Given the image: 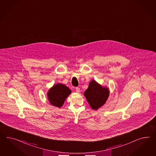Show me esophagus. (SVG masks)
<instances>
[{"label":"esophagus","mask_w":156,"mask_h":156,"mask_svg":"<svg viewBox=\"0 0 156 156\" xmlns=\"http://www.w3.org/2000/svg\"><path fill=\"white\" fill-rule=\"evenodd\" d=\"M76 93H80V88H79V87H76Z\"/></svg>","instance_id":"1"}]
</instances>
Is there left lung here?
<instances>
[{
  "label": "left lung",
  "instance_id": "8db88e82",
  "mask_svg": "<svg viewBox=\"0 0 156 156\" xmlns=\"http://www.w3.org/2000/svg\"><path fill=\"white\" fill-rule=\"evenodd\" d=\"M109 90L103 87L95 80H92L89 87L84 91V95L93 110H97L104 105L109 97Z\"/></svg>",
  "mask_w": 156,
  "mask_h": 156
}]
</instances>
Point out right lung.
I'll list each match as a JSON object with an SVG mask.
<instances>
[{"label":"right lung","mask_w":156,"mask_h":156,"mask_svg":"<svg viewBox=\"0 0 156 156\" xmlns=\"http://www.w3.org/2000/svg\"><path fill=\"white\" fill-rule=\"evenodd\" d=\"M72 93L71 90L65 85L61 83L55 84L49 89L47 94L48 99L51 105L61 107L65 99Z\"/></svg>","instance_id":"add662e5"}]
</instances>
